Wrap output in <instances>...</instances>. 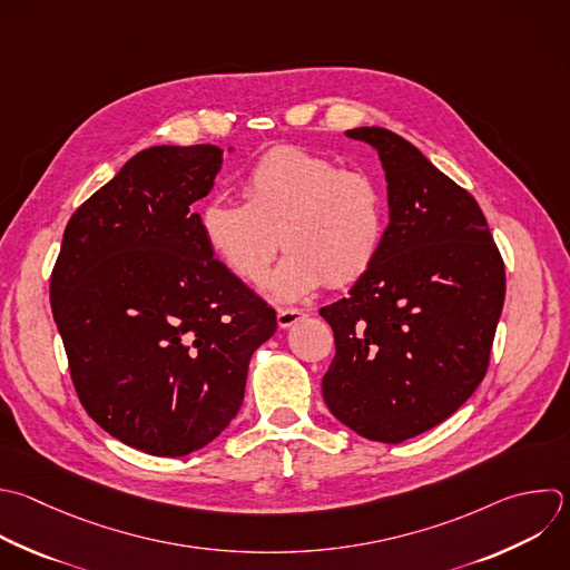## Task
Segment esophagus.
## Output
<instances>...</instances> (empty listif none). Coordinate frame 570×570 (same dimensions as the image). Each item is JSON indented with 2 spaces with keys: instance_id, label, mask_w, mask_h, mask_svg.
I'll return each instance as SVG.
<instances>
[{
  "instance_id": "34e87169",
  "label": "esophagus",
  "mask_w": 570,
  "mask_h": 570,
  "mask_svg": "<svg viewBox=\"0 0 570 570\" xmlns=\"http://www.w3.org/2000/svg\"><path fill=\"white\" fill-rule=\"evenodd\" d=\"M303 316L305 314L301 309H296V307H281L278 314H276V321H278V327L285 330V327H292L294 323H298Z\"/></svg>"
}]
</instances>
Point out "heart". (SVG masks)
Masks as SVG:
<instances>
[{
    "instance_id": "obj_1",
    "label": "heart",
    "mask_w": 570,
    "mask_h": 570,
    "mask_svg": "<svg viewBox=\"0 0 570 570\" xmlns=\"http://www.w3.org/2000/svg\"><path fill=\"white\" fill-rule=\"evenodd\" d=\"M243 198H212L200 209V234L214 256L252 285L267 278L283 245L287 256L269 283L278 301H301L325 281L352 285L379 256L383 196L365 171L283 145L252 165Z\"/></svg>"
}]
</instances>
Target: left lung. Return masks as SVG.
<instances>
[{
    "label": "left lung",
    "instance_id": "obj_1",
    "mask_svg": "<svg viewBox=\"0 0 570 570\" xmlns=\"http://www.w3.org/2000/svg\"><path fill=\"white\" fill-rule=\"evenodd\" d=\"M347 136L379 151L390 225L350 296L318 312L336 345L323 399L356 434L401 443L483 381L505 272L476 200L414 145L381 127Z\"/></svg>",
    "mask_w": 570,
    "mask_h": 570
}]
</instances>
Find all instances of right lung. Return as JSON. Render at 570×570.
Instances as JSON below:
<instances>
[{"label": "right lung", "mask_w": 570, "mask_h": 570, "mask_svg": "<svg viewBox=\"0 0 570 570\" xmlns=\"http://www.w3.org/2000/svg\"><path fill=\"white\" fill-rule=\"evenodd\" d=\"M223 165L214 145L151 147L71 216L51 307L76 392L122 443L183 456L238 414L249 358L276 312L200 234L196 203Z\"/></svg>", "instance_id": "1"}]
</instances>
